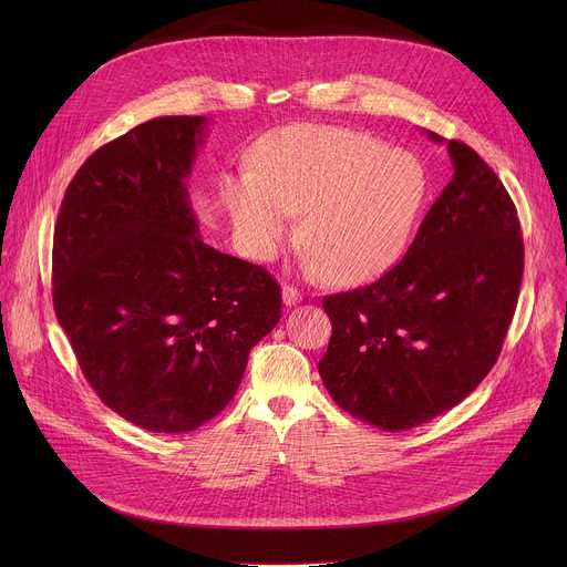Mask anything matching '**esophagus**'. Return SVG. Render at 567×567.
I'll use <instances>...</instances> for the list:
<instances>
[{
	"label": "esophagus",
	"mask_w": 567,
	"mask_h": 567,
	"mask_svg": "<svg viewBox=\"0 0 567 567\" xmlns=\"http://www.w3.org/2000/svg\"><path fill=\"white\" fill-rule=\"evenodd\" d=\"M282 300H285L287 307H291V305H298V302L302 300V293H300L296 287L285 285V287H282Z\"/></svg>",
	"instance_id": "obj_1"
}]
</instances>
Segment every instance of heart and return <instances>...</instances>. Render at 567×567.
Segmentation results:
<instances>
[{"label": "heart", "instance_id": "heart-1", "mask_svg": "<svg viewBox=\"0 0 567 567\" xmlns=\"http://www.w3.org/2000/svg\"><path fill=\"white\" fill-rule=\"evenodd\" d=\"M426 193L420 161L337 125H296L258 156L256 175L226 184V206L245 251L271 260L293 233L302 260L330 282L385 274L406 249Z\"/></svg>", "mask_w": 567, "mask_h": 567}]
</instances>
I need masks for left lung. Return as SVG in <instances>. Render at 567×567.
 Returning a JSON list of instances; mask_svg holds the SVG:
<instances>
[{"instance_id": "8db88e82", "label": "left lung", "mask_w": 567, "mask_h": 567, "mask_svg": "<svg viewBox=\"0 0 567 567\" xmlns=\"http://www.w3.org/2000/svg\"><path fill=\"white\" fill-rule=\"evenodd\" d=\"M453 179L401 258L377 282L322 298L332 339L318 363L352 417L409 431L453 409L494 368L523 278L516 206L496 173L444 141Z\"/></svg>"}]
</instances>
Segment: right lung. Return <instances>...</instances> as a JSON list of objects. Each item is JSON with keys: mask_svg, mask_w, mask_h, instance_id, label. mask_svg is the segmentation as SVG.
Instances as JSON below:
<instances>
[{"mask_svg": "<svg viewBox=\"0 0 567 567\" xmlns=\"http://www.w3.org/2000/svg\"><path fill=\"white\" fill-rule=\"evenodd\" d=\"M208 118L158 116L99 147L53 230V309L105 406L190 433L237 392L280 320L271 274L208 247L186 179Z\"/></svg>", "mask_w": 567, "mask_h": 567, "instance_id": "right-lung-1", "label": "right lung"}]
</instances>
